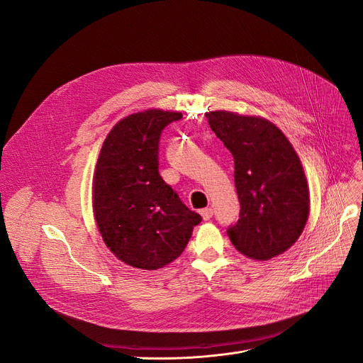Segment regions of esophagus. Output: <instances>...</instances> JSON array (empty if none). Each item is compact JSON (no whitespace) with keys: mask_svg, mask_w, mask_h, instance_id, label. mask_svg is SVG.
I'll return each instance as SVG.
<instances>
[{"mask_svg":"<svg viewBox=\"0 0 363 363\" xmlns=\"http://www.w3.org/2000/svg\"><path fill=\"white\" fill-rule=\"evenodd\" d=\"M200 213H201L204 221H208V219H211V218L213 216V208H212V207H206V208H203V211H201Z\"/></svg>","mask_w":363,"mask_h":363,"instance_id":"34e87169","label":"esophagus"}]
</instances>
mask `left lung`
<instances>
[{"label": "left lung", "mask_w": 363, "mask_h": 363, "mask_svg": "<svg viewBox=\"0 0 363 363\" xmlns=\"http://www.w3.org/2000/svg\"><path fill=\"white\" fill-rule=\"evenodd\" d=\"M208 125L235 159L240 203L238 223L227 235L242 255L268 260L300 238L309 215V189L289 140L269 121L218 111Z\"/></svg>", "instance_id": "obj_1"}]
</instances>
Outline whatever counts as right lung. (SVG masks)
Segmentation results:
<instances>
[{
  "label": "right lung",
  "instance_id": "right-lung-1",
  "mask_svg": "<svg viewBox=\"0 0 363 363\" xmlns=\"http://www.w3.org/2000/svg\"><path fill=\"white\" fill-rule=\"evenodd\" d=\"M182 116L147 111L121 119L96 162V225L113 255L135 268L168 265L189 242L194 225L201 223L159 172L162 131Z\"/></svg>",
  "mask_w": 363,
  "mask_h": 363
}]
</instances>
